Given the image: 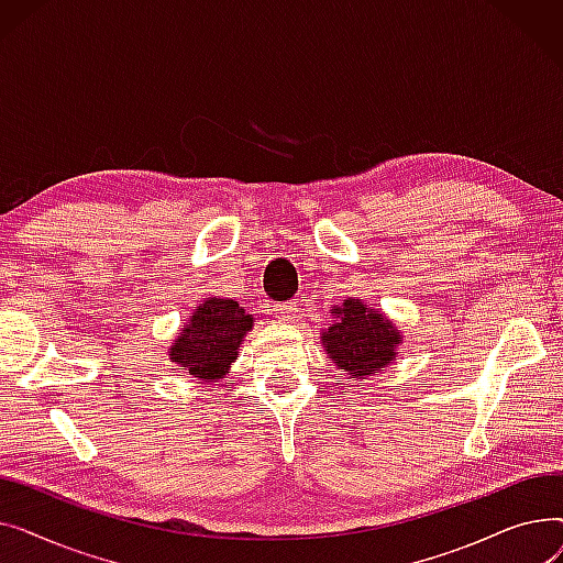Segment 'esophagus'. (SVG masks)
<instances>
[{
	"mask_svg": "<svg viewBox=\"0 0 563 563\" xmlns=\"http://www.w3.org/2000/svg\"><path fill=\"white\" fill-rule=\"evenodd\" d=\"M301 308H299V301H283V303H276L274 306V314L276 319L280 321H294L299 317Z\"/></svg>",
	"mask_w": 563,
	"mask_h": 563,
	"instance_id": "34e87169",
	"label": "esophagus"
}]
</instances>
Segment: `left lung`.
Instances as JSON below:
<instances>
[{
    "instance_id": "8db88e82",
    "label": "left lung",
    "mask_w": 563,
    "mask_h": 563,
    "mask_svg": "<svg viewBox=\"0 0 563 563\" xmlns=\"http://www.w3.org/2000/svg\"><path fill=\"white\" fill-rule=\"evenodd\" d=\"M321 340L338 369L351 378H365L386 367L401 342L388 319L353 299L335 310V321Z\"/></svg>"
}]
</instances>
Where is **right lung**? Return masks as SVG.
Wrapping results in <instances>:
<instances>
[{"label": "right lung", "instance_id": "add662e5", "mask_svg": "<svg viewBox=\"0 0 563 563\" xmlns=\"http://www.w3.org/2000/svg\"><path fill=\"white\" fill-rule=\"evenodd\" d=\"M251 327L253 317L240 303L210 299L198 306L168 356L196 378H219L236 358V349Z\"/></svg>", "mask_w": 563, "mask_h": 563}]
</instances>
